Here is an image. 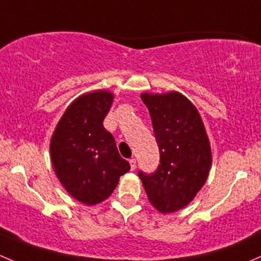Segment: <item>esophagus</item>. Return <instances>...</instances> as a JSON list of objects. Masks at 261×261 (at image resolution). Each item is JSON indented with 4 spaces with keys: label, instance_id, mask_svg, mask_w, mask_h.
Segmentation results:
<instances>
[{
    "label": "esophagus",
    "instance_id": "34e87169",
    "mask_svg": "<svg viewBox=\"0 0 261 261\" xmlns=\"http://www.w3.org/2000/svg\"><path fill=\"white\" fill-rule=\"evenodd\" d=\"M128 162H130L131 171H135V168H136V159L135 158H131Z\"/></svg>",
    "mask_w": 261,
    "mask_h": 261
}]
</instances>
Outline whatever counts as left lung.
<instances>
[{
  "label": "left lung",
  "instance_id": "1",
  "mask_svg": "<svg viewBox=\"0 0 261 261\" xmlns=\"http://www.w3.org/2000/svg\"><path fill=\"white\" fill-rule=\"evenodd\" d=\"M141 100L150 113L161 159L155 172L139 171V177L151 205L172 213L186 206L205 184L211 144L198 110L181 93H144Z\"/></svg>",
  "mask_w": 261,
  "mask_h": 261
}]
</instances>
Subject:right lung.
Masks as SVG:
<instances>
[{"mask_svg": "<svg viewBox=\"0 0 261 261\" xmlns=\"http://www.w3.org/2000/svg\"><path fill=\"white\" fill-rule=\"evenodd\" d=\"M112 102L113 94L107 90L80 95L65 111L50 139L56 176L72 198L87 205L106 200L130 169L103 126Z\"/></svg>", "mask_w": 261, "mask_h": 261, "instance_id": "right-lung-1", "label": "right lung"}]
</instances>
